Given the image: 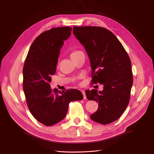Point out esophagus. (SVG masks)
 I'll use <instances>...</instances> for the list:
<instances>
[{"instance_id": "1", "label": "esophagus", "mask_w": 154, "mask_h": 154, "mask_svg": "<svg viewBox=\"0 0 154 154\" xmlns=\"http://www.w3.org/2000/svg\"><path fill=\"white\" fill-rule=\"evenodd\" d=\"M82 94L83 96V98L84 99H86V96H85V91L83 90L82 91Z\"/></svg>"}]
</instances>
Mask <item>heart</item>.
Instances as JSON below:
<instances>
[{
  "instance_id": "obj_1",
  "label": "heart",
  "mask_w": 154,
  "mask_h": 154,
  "mask_svg": "<svg viewBox=\"0 0 154 154\" xmlns=\"http://www.w3.org/2000/svg\"><path fill=\"white\" fill-rule=\"evenodd\" d=\"M78 52H79V51H71V53H70V57H71V58L74 55H75Z\"/></svg>"
}]
</instances>
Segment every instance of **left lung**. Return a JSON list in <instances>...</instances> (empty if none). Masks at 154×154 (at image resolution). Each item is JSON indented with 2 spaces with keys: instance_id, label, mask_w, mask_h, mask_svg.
<instances>
[{
  "instance_id": "8db88e82",
  "label": "left lung",
  "mask_w": 154,
  "mask_h": 154,
  "mask_svg": "<svg viewBox=\"0 0 154 154\" xmlns=\"http://www.w3.org/2000/svg\"><path fill=\"white\" fill-rule=\"evenodd\" d=\"M73 34L89 57L91 83L103 85L102 91H85L87 98L99 104L90 118L102 125L112 123L120 118L129 103L133 84L129 56L116 36L104 27L74 26Z\"/></svg>"
}]
</instances>
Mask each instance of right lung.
<instances>
[{
	"instance_id": "obj_1",
	"label": "right lung",
	"mask_w": 154,
	"mask_h": 154,
	"mask_svg": "<svg viewBox=\"0 0 154 154\" xmlns=\"http://www.w3.org/2000/svg\"><path fill=\"white\" fill-rule=\"evenodd\" d=\"M70 27H54L41 33L31 44L23 67V90L26 103L33 117L45 126L62 121L69 103L82 100L77 89L51 90V76L55 74L60 50L71 34Z\"/></svg>"
}]
</instances>
